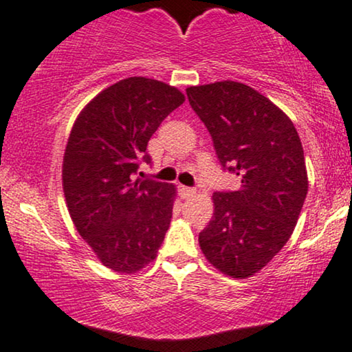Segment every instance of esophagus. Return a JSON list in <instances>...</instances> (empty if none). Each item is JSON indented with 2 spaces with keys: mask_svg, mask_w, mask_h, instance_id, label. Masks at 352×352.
<instances>
[{
  "mask_svg": "<svg viewBox=\"0 0 352 352\" xmlns=\"http://www.w3.org/2000/svg\"><path fill=\"white\" fill-rule=\"evenodd\" d=\"M179 192L183 197H192L196 194V189L188 188V186H179Z\"/></svg>",
  "mask_w": 352,
  "mask_h": 352,
  "instance_id": "34e87169",
  "label": "esophagus"
}]
</instances>
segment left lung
I'll use <instances>...</instances> for the list:
<instances>
[{
    "instance_id": "obj_1",
    "label": "left lung",
    "mask_w": 352,
    "mask_h": 352,
    "mask_svg": "<svg viewBox=\"0 0 352 352\" xmlns=\"http://www.w3.org/2000/svg\"><path fill=\"white\" fill-rule=\"evenodd\" d=\"M186 94L221 164L241 177L237 191L214 192L201 250L224 275L249 278L288 242L307 199L298 131L283 110L241 82L188 87Z\"/></svg>"
}]
</instances>
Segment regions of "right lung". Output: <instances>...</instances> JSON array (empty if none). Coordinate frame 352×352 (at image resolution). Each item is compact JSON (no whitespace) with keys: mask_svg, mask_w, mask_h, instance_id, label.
Segmentation results:
<instances>
[{"mask_svg":"<svg viewBox=\"0 0 352 352\" xmlns=\"http://www.w3.org/2000/svg\"><path fill=\"white\" fill-rule=\"evenodd\" d=\"M184 95L164 82L128 77L82 109L70 131L62 188L74 226L102 265L136 274L153 262L171 222L176 188L133 181L146 146Z\"/></svg>","mask_w":352,"mask_h":352,"instance_id":"add662e5","label":"right lung"}]
</instances>
